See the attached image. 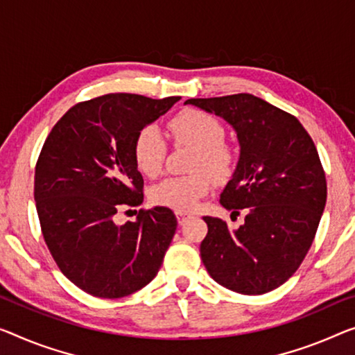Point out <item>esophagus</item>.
Here are the masks:
<instances>
[{"label": "esophagus", "instance_id": "esophagus-1", "mask_svg": "<svg viewBox=\"0 0 355 355\" xmlns=\"http://www.w3.org/2000/svg\"><path fill=\"white\" fill-rule=\"evenodd\" d=\"M176 217H178V222L182 225V223L189 219L190 214H189V212H184V211H178L176 212Z\"/></svg>", "mask_w": 355, "mask_h": 355}]
</instances>
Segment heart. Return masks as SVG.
Here are the masks:
<instances>
[{"label": "heart", "instance_id": "1", "mask_svg": "<svg viewBox=\"0 0 355 355\" xmlns=\"http://www.w3.org/2000/svg\"><path fill=\"white\" fill-rule=\"evenodd\" d=\"M170 132L179 146L195 150L190 162V176L166 178L152 185L149 196L152 203L174 211H192L200 198L212 187L209 173L217 179L230 176L234 165V152L223 143L225 127L208 112L198 109H185L170 122ZM166 155V143L159 127L146 125L133 141V159L144 176L154 178L160 173ZM205 169V172H198Z\"/></svg>", "mask_w": 355, "mask_h": 355}]
</instances>
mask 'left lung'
I'll return each instance as SVG.
<instances>
[{"mask_svg": "<svg viewBox=\"0 0 355 355\" xmlns=\"http://www.w3.org/2000/svg\"><path fill=\"white\" fill-rule=\"evenodd\" d=\"M184 105L223 119L239 143L220 203L246 217L238 228L203 217L201 260L212 279L233 292H270L298 270L318 232L327 201L318 149L297 117L250 94L190 98Z\"/></svg>", "mask_w": 355, "mask_h": 355, "instance_id": "left-lung-1", "label": "left lung"}]
</instances>
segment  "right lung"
Returning a JSON list of instances; mask_svg holds the SVG:
<instances>
[{
  "instance_id": "right-lung-1",
  "label": "right lung",
  "mask_w": 355,
  "mask_h": 355,
  "mask_svg": "<svg viewBox=\"0 0 355 355\" xmlns=\"http://www.w3.org/2000/svg\"><path fill=\"white\" fill-rule=\"evenodd\" d=\"M179 100L109 94L79 103L42 146L35 171L42 236L63 275L90 295L127 297L160 270L178 227L173 211L155 206L122 225L114 216L144 200L136 135Z\"/></svg>"
}]
</instances>
